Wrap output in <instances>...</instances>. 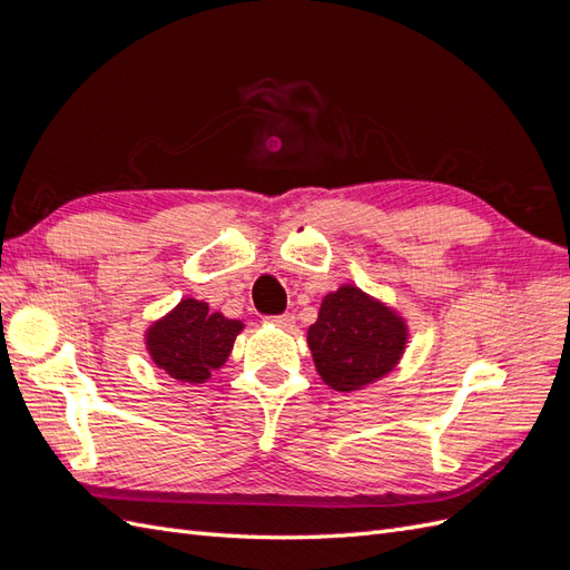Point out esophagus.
Returning <instances> with one entry per match:
<instances>
[{"label": "esophagus", "mask_w": 570, "mask_h": 570, "mask_svg": "<svg viewBox=\"0 0 570 570\" xmlns=\"http://www.w3.org/2000/svg\"><path fill=\"white\" fill-rule=\"evenodd\" d=\"M266 321H268V323H273V325H278V327H285V331H292V327H295V316H292V314L268 316Z\"/></svg>", "instance_id": "34e87169"}]
</instances>
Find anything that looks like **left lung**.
<instances>
[{
    "label": "left lung",
    "mask_w": 570,
    "mask_h": 570,
    "mask_svg": "<svg viewBox=\"0 0 570 570\" xmlns=\"http://www.w3.org/2000/svg\"><path fill=\"white\" fill-rule=\"evenodd\" d=\"M406 323L354 285L325 295L308 327L318 375L337 392H354L387 375L406 347Z\"/></svg>",
    "instance_id": "left-lung-1"
}]
</instances>
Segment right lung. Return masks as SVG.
<instances>
[{"label":"right lung","instance_id":"right-lung-1","mask_svg":"<svg viewBox=\"0 0 570 570\" xmlns=\"http://www.w3.org/2000/svg\"><path fill=\"white\" fill-rule=\"evenodd\" d=\"M243 321L212 314L209 304L183 299L174 312L147 331L154 364L180 383H206L212 371L226 364Z\"/></svg>","mask_w":570,"mask_h":570}]
</instances>
